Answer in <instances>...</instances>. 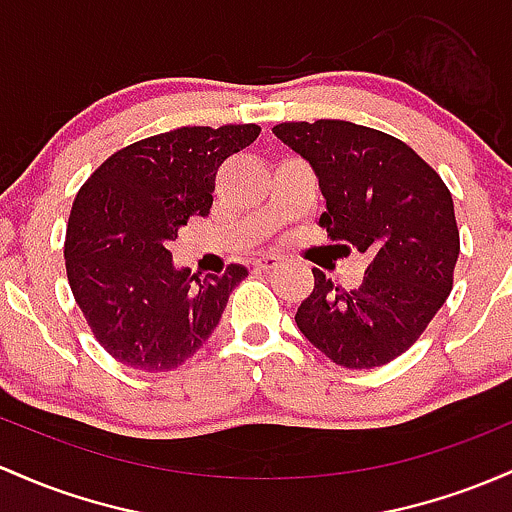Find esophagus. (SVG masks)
Instances as JSON below:
<instances>
[{"label":"esophagus","mask_w":512,"mask_h":512,"mask_svg":"<svg viewBox=\"0 0 512 512\" xmlns=\"http://www.w3.org/2000/svg\"><path fill=\"white\" fill-rule=\"evenodd\" d=\"M252 267H255V269H262V272H269V269L279 267V257H274V255H267V257H257V260L252 262Z\"/></svg>","instance_id":"34e87169"}]
</instances>
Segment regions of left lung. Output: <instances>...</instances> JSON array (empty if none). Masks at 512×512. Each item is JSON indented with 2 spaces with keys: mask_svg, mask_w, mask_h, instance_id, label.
<instances>
[{
  "mask_svg": "<svg viewBox=\"0 0 512 512\" xmlns=\"http://www.w3.org/2000/svg\"><path fill=\"white\" fill-rule=\"evenodd\" d=\"M272 133L316 172L325 199L318 226L372 257L350 291L313 269L316 286L296 325L340 367H381L420 338L452 291V194L413 148L374 128L320 119L279 123Z\"/></svg>",
  "mask_w": 512,
  "mask_h": 512,
  "instance_id": "obj_1",
  "label": "left lung"
}]
</instances>
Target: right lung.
Here are the masks:
<instances>
[{
  "label": "right lung",
  "mask_w": 512,
  "mask_h": 512,
  "mask_svg": "<svg viewBox=\"0 0 512 512\" xmlns=\"http://www.w3.org/2000/svg\"><path fill=\"white\" fill-rule=\"evenodd\" d=\"M260 126H192L138 140L84 182L70 211V289L99 345L126 367L170 372L211 338L243 265L194 277L170 245L189 218H206L216 170Z\"/></svg>",
  "instance_id": "obj_1"
}]
</instances>
